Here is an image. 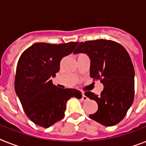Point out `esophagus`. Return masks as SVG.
Here are the masks:
<instances>
[{
  "label": "esophagus",
  "instance_id": "34e87169",
  "mask_svg": "<svg viewBox=\"0 0 146 146\" xmlns=\"http://www.w3.org/2000/svg\"><path fill=\"white\" fill-rule=\"evenodd\" d=\"M82 101H87L88 100V98L85 96L84 92H82Z\"/></svg>",
  "mask_w": 146,
  "mask_h": 146
}]
</instances>
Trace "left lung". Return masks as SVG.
<instances>
[{
	"label": "left lung",
	"instance_id": "8db88e82",
	"mask_svg": "<svg viewBox=\"0 0 146 146\" xmlns=\"http://www.w3.org/2000/svg\"><path fill=\"white\" fill-rule=\"evenodd\" d=\"M73 53L89 56L90 76L104 85L100 96L92 92L85 93L98 103V111L89 117L106 127L117 124L134 99L135 71L128 52L117 42L98 39L80 42Z\"/></svg>",
	"mask_w": 146,
	"mask_h": 146
}]
</instances>
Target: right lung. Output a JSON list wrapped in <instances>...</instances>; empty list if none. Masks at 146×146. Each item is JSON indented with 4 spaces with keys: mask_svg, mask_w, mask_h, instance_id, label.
<instances>
[{
    "mask_svg": "<svg viewBox=\"0 0 146 146\" xmlns=\"http://www.w3.org/2000/svg\"><path fill=\"white\" fill-rule=\"evenodd\" d=\"M78 42L52 44L35 43L19 57L15 76V91L25 113L36 125L48 128L63 119L70 98L80 99L75 89H60L53 84L63 57L73 52Z\"/></svg>",
    "mask_w": 146,
    "mask_h": 146,
    "instance_id": "obj_1",
    "label": "right lung"
}]
</instances>
